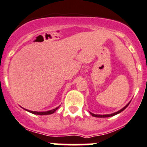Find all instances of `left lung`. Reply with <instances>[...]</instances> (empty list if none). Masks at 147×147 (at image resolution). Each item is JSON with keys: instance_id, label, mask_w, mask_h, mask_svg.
I'll list each match as a JSON object with an SVG mask.
<instances>
[{"instance_id": "1", "label": "left lung", "mask_w": 147, "mask_h": 147, "mask_svg": "<svg viewBox=\"0 0 147 147\" xmlns=\"http://www.w3.org/2000/svg\"><path fill=\"white\" fill-rule=\"evenodd\" d=\"M130 103V102H129ZM129 104H127V105L125 106L123 108H122L121 109H120V110H118V112H114V113H112V114H108V115H95V114H93V113H92V112H90V114L92 115L93 116V117H96V118H108V117H112V116H114L115 115L118 114V113H120V112H121L122 111L124 110L126 108H127V107H128V105L129 104Z\"/></svg>"}]
</instances>
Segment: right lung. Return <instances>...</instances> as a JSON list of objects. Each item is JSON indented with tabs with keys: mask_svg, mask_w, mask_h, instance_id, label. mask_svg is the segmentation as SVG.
I'll return each instance as SVG.
<instances>
[{
	"mask_svg": "<svg viewBox=\"0 0 147 147\" xmlns=\"http://www.w3.org/2000/svg\"><path fill=\"white\" fill-rule=\"evenodd\" d=\"M59 108V107H56L55 109H52V110H49V111H46V112H36V111H31V110H28V109H24V108H23V109H24L26 111H27V112H31V113H32V114H35V115H51V114H53L55 112L57 109Z\"/></svg>",
	"mask_w": 147,
	"mask_h": 147,
	"instance_id": "1",
	"label": "right lung"
}]
</instances>
